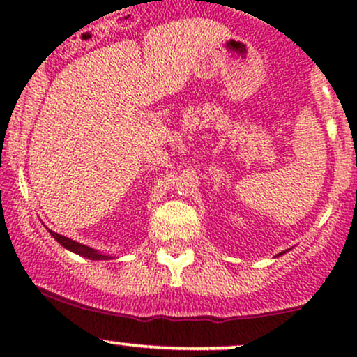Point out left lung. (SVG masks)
Returning a JSON list of instances; mask_svg holds the SVG:
<instances>
[{
    "instance_id": "left-lung-1",
    "label": "left lung",
    "mask_w": 357,
    "mask_h": 357,
    "mask_svg": "<svg viewBox=\"0 0 357 357\" xmlns=\"http://www.w3.org/2000/svg\"><path fill=\"white\" fill-rule=\"evenodd\" d=\"M280 255H282V253H280Z\"/></svg>"
}]
</instances>
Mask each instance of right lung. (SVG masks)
Here are the masks:
<instances>
[{"label": "right lung", "mask_w": 357, "mask_h": 357, "mask_svg": "<svg viewBox=\"0 0 357 357\" xmlns=\"http://www.w3.org/2000/svg\"><path fill=\"white\" fill-rule=\"evenodd\" d=\"M48 231H50V235L56 241H59L61 247L70 250V252L77 253V255L89 258V260H109V258H112L109 255H102L100 252H97V250L87 247V245H82V243H79V241H73L70 238H67V236H61V235H59V233H55L52 230H48Z\"/></svg>", "instance_id": "1"}]
</instances>
